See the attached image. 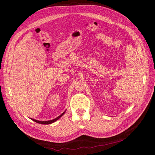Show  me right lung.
Listing matches in <instances>:
<instances>
[{
  "label": "right lung",
  "instance_id": "right-lung-1",
  "mask_svg": "<svg viewBox=\"0 0 155 155\" xmlns=\"http://www.w3.org/2000/svg\"><path fill=\"white\" fill-rule=\"evenodd\" d=\"M65 111H66V110H65L62 114H60L59 116H58L57 117H56V118H54V119L51 120H48V121H39V120H34V119H32V118H30V119L32 120H33L34 121L36 122V123H39V124H42V125H49V124H51V123L55 122L56 121H57L59 118H60V117L65 114Z\"/></svg>",
  "mask_w": 155,
  "mask_h": 155
}]
</instances>
